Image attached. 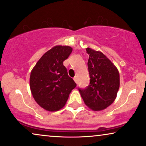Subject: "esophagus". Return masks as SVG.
Segmentation results:
<instances>
[{
    "instance_id": "esophagus-1",
    "label": "esophagus",
    "mask_w": 146,
    "mask_h": 146,
    "mask_svg": "<svg viewBox=\"0 0 146 146\" xmlns=\"http://www.w3.org/2000/svg\"><path fill=\"white\" fill-rule=\"evenodd\" d=\"M74 80L76 83H77V82H78V78H77V76H75L74 78Z\"/></svg>"
}]
</instances>
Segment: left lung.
<instances>
[{"instance_id": "1", "label": "left lung", "mask_w": 146, "mask_h": 146, "mask_svg": "<svg viewBox=\"0 0 146 146\" xmlns=\"http://www.w3.org/2000/svg\"><path fill=\"white\" fill-rule=\"evenodd\" d=\"M89 54L90 84L79 89L85 105L93 111L106 109L114 102L120 87V75L115 65L100 51L86 48Z\"/></svg>"}]
</instances>
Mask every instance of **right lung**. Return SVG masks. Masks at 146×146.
I'll list each match as a JSON object with an SVG mask.
<instances>
[{"mask_svg": "<svg viewBox=\"0 0 146 146\" xmlns=\"http://www.w3.org/2000/svg\"><path fill=\"white\" fill-rule=\"evenodd\" d=\"M72 51L69 46L57 45L46 51L32 70L30 87L36 102L47 111H55L66 105L76 84L63 64Z\"/></svg>", "mask_w": 146, "mask_h": 146, "instance_id": "add662e5", "label": "right lung"}]
</instances>
